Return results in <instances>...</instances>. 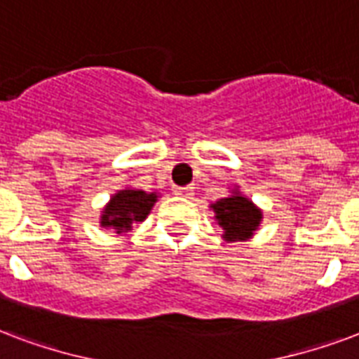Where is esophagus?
<instances>
[{
	"label": "esophagus",
	"instance_id": "34e87169",
	"mask_svg": "<svg viewBox=\"0 0 359 359\" xmlns=\"http://www.w3.org/2000/svg\"><path fill=\"white\" fill-rule=\"evenodd\" d=\"M174 193H176L177 196H183V198H193V187H176L174 189Z\"/></svg>",
	"mask_w": 359,
	"mask_h": 359
}]
</instances>
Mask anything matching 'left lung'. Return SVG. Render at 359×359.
<instances>
[{
    "mask_svg": "<svg viewBox=\"0 0 359 359\" xmlns=\"http://www.w3.org/2000/svg\"><path fill=\"white\" fill-rule=\"evenodd\" d=\"M210 208L214 210L215 221L223 229V238L227 242L252 238L263 219V212L238 189H234L233 195L214 202Z\"/></svg>",
    "mask_w": 359,
    "mask_h": 359,
    "instance_id": "1",
    "label": "left lung"
}]
</instances>
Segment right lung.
Instances as JSON below:
<instances>
[{
  "label": "right lung",
  "instance_id": "1",
  "mask_svg": "<svg viewBox=\"0 0 359 359\" xmlns=\"http://www.w3.org/2000/svg\"><path fill=\"white\" fill-rule=\"evenodd\" d=\"M157 198V193H145L142 189L126 187V189L117 191L102 212L100 225L113 229L117 234L128 233L132 231L134 223H140L149 215Z\"/></svg>",
  "mask_w": 359,
  "mask_h": 359
}]
</instances>
